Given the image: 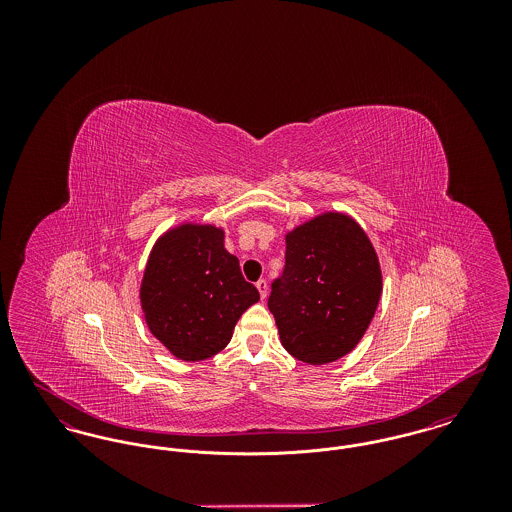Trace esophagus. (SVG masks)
I'll list each match as a JSON object with an SVG mask.
<instances>
[{"instance_id":"1","label":"esophagus","mask_w":512,"mask_h":512,"mask_svg":"<svg viewBox=\"0 0 512 512\" xmlns=\"http://www.w3.org/2000/svg\"><path fill=\"white\" fill-rule=\"evenodd\" d=\"M255 286H257V290H259V293H261V299H265L268 292L267 280H265V278H261V280L255 284Z\"/></svg>"}]
</instances>
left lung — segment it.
<instances>
[{"label":"left lung","mask_w":512,"mask_h":512,"mask_svg":"<svg viewBox=\"0 0 512 512\" xmlns=\"http://www.w3.org/2000/svg\"><path fill=\"white\" fill-rule=\"evenodd\" d=\"M380 293V263L363 228L326 213L286 236V267L270 286L268 309L290 355L326 365L363 338Z\"/></svg>","instance_id":"1"}]
</instances>
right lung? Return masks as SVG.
<instances>
[{"label": "right lung", "mask_w": 512, "mask_h": 512, "mask_svg": "<svg viewBox=\"0 0 512 512\" xmlns=\"http://www.w3.org/2000/svg\"><path fill=\"white\" fill-rule=\"evenodd\" d=\"M140 299L151 334L174 357L203 361L228 345L259 292L224 249L222 230L182 224L153 247Z\"/></svg>", "instance_id": "1"}]
</instances>
